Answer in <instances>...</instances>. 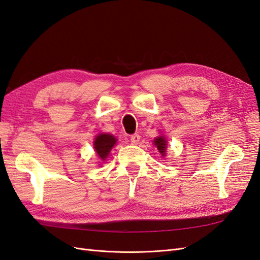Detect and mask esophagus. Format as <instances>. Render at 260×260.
<instances>
[{
	"label": "esophagus",
	"mask_w": 260,
	"mask_h": 260,
	"mask_svg": "<svg viewBox=\"0 0 260 260\" xmlns=\"http://www.w3.org/2000/svg\"><path fill=\"white\" fill-rule=\"evenodd\" d=\"M130 140H131V142H132L133 144H137V143L140 141V136L138 135V133H135V135H132V136L130 137Z\"/></svg>",
	"instance_id": "esophagus-1"
}]
</instances>
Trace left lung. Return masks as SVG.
Masks as SVG:
<instances>
[{
    "label": "left lung",
    "instance_id": "1",
    "mask_svg": "<svg viewBox=\"0 0 260 260\" xmlns=\"http://www.w3.org/2000/svg\"><path fill=\"white\" fill-rule=\"evenodd\" d=\"M154 144H155V145L157 146V150L164 155V154H165V150H166V147H167L165 138L162 137V136L157 137L155 140H154Z\"/></svg>",
    "mask_w": 260,
    "mask_h": 260
}]
</instances>
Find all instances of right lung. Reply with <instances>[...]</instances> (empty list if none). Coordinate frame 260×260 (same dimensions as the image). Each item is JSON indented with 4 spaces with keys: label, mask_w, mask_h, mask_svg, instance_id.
Returning <instances> with one entry per match:
<instances>
[{
    "label": "right lung",
    "mask_w": 260,
    "mask_h": 260,
    "mask_svg": "<svg viewBox=\"0 0 260 260\" xmlns=\"http://www.w3.org/2000/svg\"><path fill=\"white\" fill-rule=\"evenodd\" d=\"M116 138L111 135H100L97 136L94 141V147L95 151L98 154L103 160L108 156L110 150L113 149V146L116 144Z\"/></svg>",
    "instance_id": "right-lung-1"
}]
</instances>
